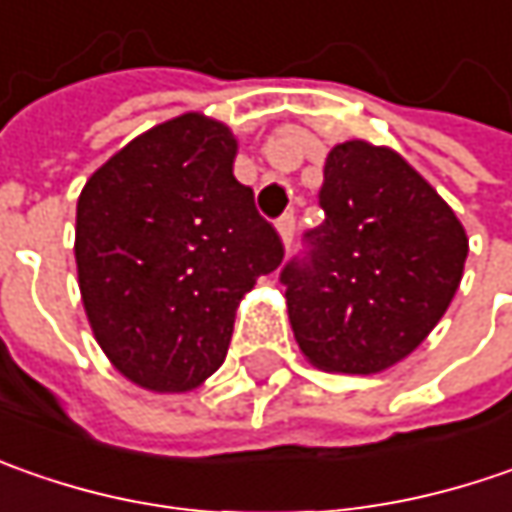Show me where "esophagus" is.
Returning a JSON list of instances; mask_svg holds the SVG:
<instances>
[{"label":"esophagus","instance_id":"34e87169","mask_svg":"<svg viewBox=\"0 0 512 512\" xmlns=\"http://www.w3.org/2000/svg\"><path fill=\"white\" fill-rule=\"evenodd\" d=\"M278 234H280V240L289 246L292 243V237H295V212H286L283 217L278 220Z\"/></svg>","mask_w":512,"mask_h":512}]
</instances>
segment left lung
I'll use <instances>...</instances> for the list:
<instances>
[{"label":"left lung","instance_id":"8db88e82","mask_svg":"<svg viewBox=\"0 0 512 512\" xmlns=\"http://www.w3.org/2000/svg\"><path fill=\"white\" fill-rule=\"evenodd\" d=\"M323 223L292 260L286 309L312 367L372 375L395 367L444 318L467 232L444 197L387 145L338 143L323 163Z\"/></svg>","mask_w":512,"mask_h":512}]
</instances>
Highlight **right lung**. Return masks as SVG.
Here are the masks:
<instances>
[{"label": "right lung", "instance_id": "add662e5", "mask_svg": "<svg viewBox=\"0 0 512 512\" xmlns=\"http://www.w3.org/2000/svg\"><path fill=\"white\" fill-rule=\"evenodd\" d=\"M234 157L232 128L189 111L134 137L79 194L82 306L137 387H200L226 358L243 295L283 260Z\"/></svg>", "mask_w": 512, "mask_h": 512}]
</instances>
